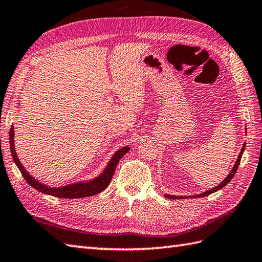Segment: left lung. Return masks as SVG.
<instances>
[{
    "mask_svg": "<svg viewBox=\"0 0 262 262\" xmlns=\"http://www.w3.org/2000/svg\"><path fill=\"white\" fill-rule=\"evenodd\" d=\"M244 148H246V144H243V146H242V148H241V152H240V154H238V157H237V160H236V162H235V164H234V166H233V169L231 170V172H230V174L227 176L225 179L222 181V183H220L219 186H216L215 188H211V189H209V190H207V191H205V192H203V193H199V194H196V196L194 197H205V196H208V194H210V193H213V192H215V191H217V190H220L221 188H223V187H225L227 183H229L232 179H233V177H234V174L236 173V170H237V168H238V164H240V162H241V158H242V154H243V152H244ZM165 197L166 198H171V199H178V198H183V197H177V196H171V194H165ZM189 197H192V196H189ZM186 198V197H185ZM188 198V197H187Z\"/></svg>",
    "mask_w": 262,
    "mask_h": 262,
    "instance_id": "1",
    "label": "left lung"
}]
</instances>
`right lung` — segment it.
<instances>
[{"instance_id":"1","label":"right lung","mask_w":262,"mask_h":262,"mask_svg":"<svg viewBox=\"0 0 262 262\" xmlns=\"http://www.w3.org/2000/svg\"><path fill=\"white\" fill-rule=\"evenodd\" d=\"M13 138H14V130H13V126H12L10 129L11 154H12L14 163L16 164V166H18V169L20 170L21 174L24 176L26 181L29 183L32 188H35L36 190L40 191L42 193L51 194V196H54V197H59V198L90 197V196H94V194L103 191L104 189L108 187L111 179H113L116 166H117V164H118L119 160L124 157V155L128 151H129V148H130L128 146H124V147H121L119 151H117L114 154L113 159L109 161V164L107 165V168H105V170L102 172V173L99 177H97L96 179L88 181V182H77V183H73V185H69V186H64V187H59V188H51V187L42 185V183L37 181L36 179H33V178L25 170L24 166H22V164L20 163V160L18 159V157H16Z\"/></svg>"}]
</instances>
